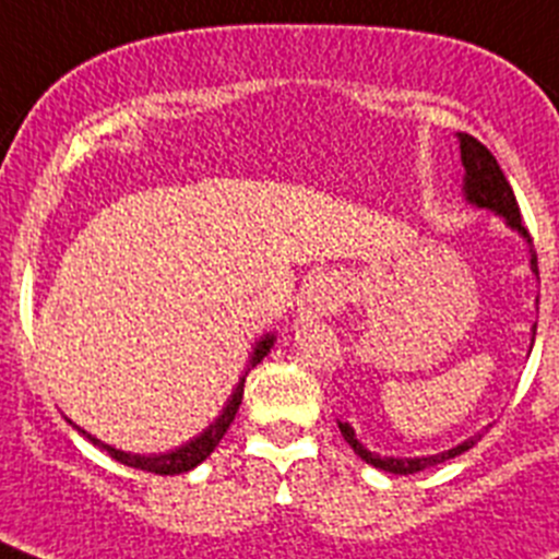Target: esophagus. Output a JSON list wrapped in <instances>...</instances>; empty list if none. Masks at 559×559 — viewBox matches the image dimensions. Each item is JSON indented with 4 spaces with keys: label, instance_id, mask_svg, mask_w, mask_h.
<instances>
[{
    "label": "esophagus",
    "instance_id": "obj_1",
    "mask_svg": "<svg viewBox=\"0 0 559 559\" xmlns=\"http://www.w3.org/2000/svg\"><path fill=\"white\" fill-rule=\"evenodd\" d=\"M344 299H347V285H344V280L338 274H316L302 288L299 313L305 319L330 316L344 305Z\"/></svg>",
    "mask_w": 559,
    "mask_h": 559
}]
</instances>
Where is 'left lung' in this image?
I'll return each mask as SVG.
<instances>
[{"mask_svg":"<svg viewBox=\"0 0 559 559\" xmlns=\"http://www.w3.org/2000/svg\"><path fill=\"white\" fill-rule=\"evenodd\" d=\"M462 165H464V173H467V176H464L467 201H473L476 206L496 210L498 215H503V218H507V224H510L512 229L521 231L523 237H530V229L523 226L521 206H518V201H515V192H512L510 181H507V176H503L501 165H498V159L490 153V147L481 145V142H478L476 136H471V133H462ZM532 271L537 274V254H532ZM338 428H341V437L347 439V445L353 448V451L358 453L364 462L372 464V467H380V471L394 473V476H412V473L428 471V467H433V464H442V462H448V459H456L459 453L471 451L478 439H481V433H476V437H471L467 442H462V445L451 448V451H445V453H437V456L392 459V456H378V453L367 451V448L360 445L358 439H355V431L347 426V423H338Z\"/></svg>","mask_w":559,"mask_h":559,"instance_id":"1","label":"left lung"}]
</instances>
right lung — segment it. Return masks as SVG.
<instances>
[{
	"instance_id": "1",
	"label": "right lung",
	"mask_w": 559,
	"mask_h": 559,
	"mask_svg": "<svg viewBox=\"0 0 559 559\" xmlns=\"http://www.w3.org/2000/svg\"><path fill=\"white\" fill-rule=\"evenodd\" d=\"M271 344H274V338H271V335H265V338L254 347V355H251L249 367H257V364H260V360L269 355ZM243 383H246V374L240 378V383L235 386V392H231L229 403H226V408H224V414H221V417L215 419V423H212V426L206 428L204 433H201V437H195L192 442L181 445L179 451L162 453V456H131V453L114 451L111 445H103V442H97L95 437H88L86 431H83V437L92 439L95 445H100L103 451H108V456L117 459V462H122V464H128V467H136V471H145V473H156V476H179V473L192 471L195 464L204 462V459L210 456L215 448H218V442L224 439V433L229 431L237 408H240V400H243Z\"/></svg>"
}]
</instances>
